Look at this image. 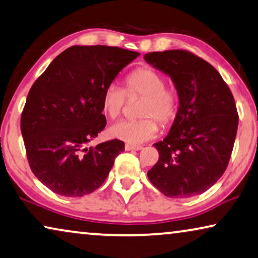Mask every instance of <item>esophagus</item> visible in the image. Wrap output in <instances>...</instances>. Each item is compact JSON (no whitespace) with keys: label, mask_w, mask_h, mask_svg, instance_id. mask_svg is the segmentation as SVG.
<instances>
[{"label":"esophagus","mask_w":258,"mask_h":258,"mask_svg":"<svg viewBox=\"0 0 258 258\" xmlns=\"http://www.w3.org/2000/svg\"><path fill=\"white\" fill-rule=\"evenodd\" d=\"M126 151H141V146H134V145H125Z\"/></svg>","instance_id":"obj_1"}]
</instances>
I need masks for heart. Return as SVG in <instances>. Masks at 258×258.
<instances>
[{
    "label": "heart",
    "mask_w": 258,
    "mask_h": 258,
    "mask_svg": "<svg viewBox=\"0 0 258 258\" xmlns=\"http://www.w3.org/2000/svg\"><path fill=\"white\" fill-rule=\"evenodd\" d=\"M126 95L144 96L138 120H119L111 126V137L140 145L153 139L159 132L155 117L161 124L168 125L174 120L178 111V95L174 88L166 87V80L159 72L151 68H140L125 79V90L114 84L105 88L102 97V109L107 117L114 119L121 114Z\"/></svg>",
    "instance_id": "b5f03b06"
}]
</instances>
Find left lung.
Instances as JSON below:
<instances>
[{
    "instance_id": "1",
    "label": "left lung",
    "mask_w": 258,
    "mask_h": 258,
    "mask_svg": "<svg viewBox=\"0 0 258 258\" xmlns=\"http://www.w3.org/2000/svg\"><path fill=\"white\" fill-rule=\"evenodd\" d=\"M146 62L171 79L178 111L168 136L153 146L159 161L147 176L170 198L209 190L228 166L239 116L234 97L217 69L183 49L152 52Z\"/></svg>"
}]
</instances>
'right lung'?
Masks as SVG:
<instances>
[{
  "mask_svg": "<svg viewBox=\"0 0 258 258\" xmlns=\"http://www.w3.org/2000/svg\"><path fill=\"white\" fill-rule=\"evenodd\" d=\"M139 53L111 46L75 45L49 63L29 91L22 136L34 176L56 195L82 197L104 183L120 140L88 146L106 125L105 88Z\"/></svg>",
  "mask_w": 258,
  "mask_h": 258,
  "instance_id": "1",
  "label": "right lung"
}]
</instances>
